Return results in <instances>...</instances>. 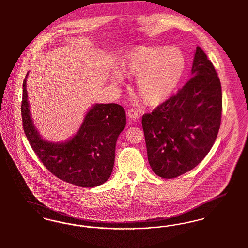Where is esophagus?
<instances>
[{
  "label": "esophagus",
  "mask_w": 248,
  "mask_h": 248,
  "mask_svg": "<svg viewBox=\"0 0 248 248\" xmlns=\"http://www.w3.org/2000/svg\"><path fill=\"white\" fill-rule=\"evenodd\" d=\"M128 116H129L130 118H131V119H133V120H136V119H138V118H139V114H138V112H137L136 110H134V109H130V110H128Z\"/></svg>",
  "instance_id": "obj_1"
}]
</instances>
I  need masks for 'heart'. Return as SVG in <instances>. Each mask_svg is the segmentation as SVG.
I'll list each match as a JSON object with an SVG mask.
<instances>
[{
  "label": "heart",
  "instance_id": "b5f03b06",
  "mask_svg": "<svg viewBox=\"0 0 248 248\" xmlns=\"http://www.w3.org/2000/svg\"><path fill=\"white\" fill-rule=\"evenodd\" d=\"M186 68V59L176 47L138 46L128 53L121 64V72L137 77L136 86L143 100L158 105L167 100L177 88ZM123 75L116 72L112 81L123 83Z\"/></svg>",
  "mask_w": 248,
  "mask_h": 248
}]
</instances>
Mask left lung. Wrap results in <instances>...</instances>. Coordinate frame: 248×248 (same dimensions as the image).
<instances>
[{
  "instance_id": "obj_1",
  "label": "left lung",
  "mask_w": 248,
  "mask_h": 248,
  "mask_svg": "<svg viewBox=\"0 0 248 248\" xmlns=\"http://www.w3.org/2000/svg\"><path fill=\"white\" fill-rule=\"evenodd\" d=\"M191 77L176 95L142 118L149 164L162 178H175L195 168L208 154L220 128V80L200 46Z\"/></svg>"
}]
</instances>
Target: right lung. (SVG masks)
<instances>
[{"label":"right lung","instance_id":"add662e5","mask_svg":"<svg viewBox=\"0 0 248 248\" xmlns=\"http://www.w3.org/2000/svg\"><path fill=\"white\" fill-rule=\"evenodd\" d=\"M26 78L21 103L23 130L42 163L61 180L78 186L93 187L106 182L114 167L118 135L126 126L124 108L117 104H96L72 139L50 143L41 137L31 118Z\"/></svg>","mask_w":248,"mask_h":248}]
</instances>
